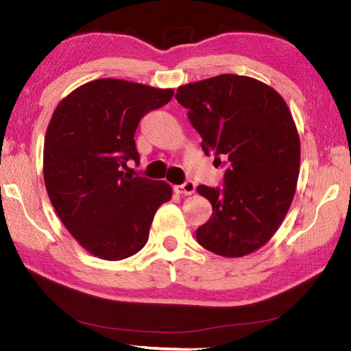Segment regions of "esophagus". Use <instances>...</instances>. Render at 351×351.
Segmentation results:
<instances>
[{
  "mask_svg": "<svg viewBox=\"0 0 351 351\" xmlns=\"http://www.w3.org/2000/svg\"><path fill=\"white\" fill-rule=\"evenodd\" d=\"M173 190L178 195H192L195 192V182L186 181L184 184H181V186H175Z\"/></svg>",
  "mask_w": 351,
  "mask_h": 351,
  "instance_id": "34e87169",
  "label": "esophagus"
}]
</instances>
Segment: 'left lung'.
Listing matches in <instances>:
<instances>
[{
    "mask_svg": "<svg viewBox=\"0 0 351 351\" xmlns=\"http://www.w3.org/2000/svg\"><path fill=\"white\" fill-rule=\"evenodd\" d=\"M213 164L226 162L224 189L198 186L212 217L197 240L221 257H243L265 246L293 203L300 167V139L285 99L257 79L221 74L178 88Z\"/></svg>",
    "mask_w": 351,
    "mask_h": 351,
    "instance_id": "8db88e82",
    "label": "left lung"
}]
</instances>
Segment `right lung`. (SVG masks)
I'll return each instance as SVG.
<instances>
[{"mask_svg":"<svg viewBox=\"0 0 351 351\" xmlns=\"http://www.w3.org/2000/svg\"><path fill=\"white\" fill-rule=\"evenodd\" d=\"M171 88L99 79L60 100L47 125L43 178L69 234L104 260L132 257L145 246L153 217L171 198L165 181L123 173L138 162L141 117L173 97Z\"/></svg>","mask_w":351,"mask_h":351,"instance_id":"obj_1","label":"right lung"}]
</instances>
